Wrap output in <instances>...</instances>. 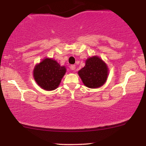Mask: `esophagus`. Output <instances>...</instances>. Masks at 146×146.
I'll list each match as a JSON object with an SVG mask.
<instances>
[{"label": "esophagus", "instance_id": "esophagus-1", "mask_svg": "<svg viewBox=\"0 0 146 146\" xmlns=\"http://www.w3.org/2000/svg\"><path fill=\"white\" fill-rule=\"evenodd\" d=\"M69 67H70V69L72 70V71H74L75 69V65H71Z\"/></svg>", "mask_w": 146, "mask_h": 146}]
</instances>
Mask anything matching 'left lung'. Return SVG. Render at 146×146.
Returning a JSON list of instances; mask_svg holds the SVG:
<instances>
[{"label": "left lung", "mask_w": 146, "mask_h": 146, "mask_svg": "<svg viewBox=\"0 0 146 146\" xmlns=\"http://www.w3.org/2000/svg\"><path fill=\"white\" fill-rule=\"evenodd\" d=\"M85 86L90 88H100L106 82L108 68L104 61L98 56L88 58L84 67L78 72Z\"/></svg>", "instance_id": "obj_1"}]
</instances>
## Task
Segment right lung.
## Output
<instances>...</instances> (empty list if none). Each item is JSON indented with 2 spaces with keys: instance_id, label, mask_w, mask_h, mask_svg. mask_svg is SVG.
<instances>
[{
  "instance_id": "right-lung-1",
  "label": "right lung",
  "mask_w": 146,
  "mask_h": 146,
  "mask_svg": "<svg viewBox=\"0 0 146 146\" xmlns=\"http://www.w3.org/2000/svg\"><path fill=\"white\" fill-rule=\"evenodd\" d=\"M66 71V67L60 66L56 60L46 58L35 66L33 76L41 88L53 90L59 86Z\"/></svg>"
}]
</instances>
